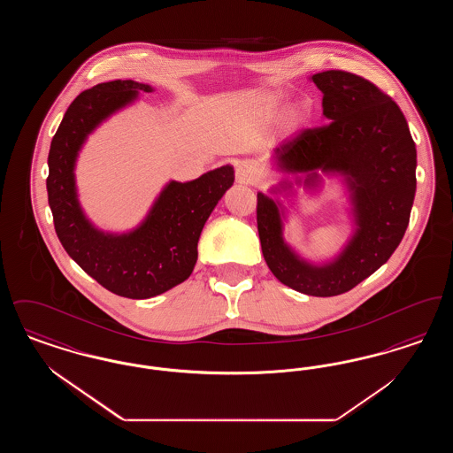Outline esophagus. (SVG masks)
Instances as JSON below:
<instances>
[{"label":"esophagus","mask_w":453,"mask_h":453,"mask_svg":"<svg viewBox=\"0 0 453 453\" xmlns=\"http://www.w3.org/2000/svg\"><path fill=\"white\" fill-rule=\"evenodd\" d=\"M236 178L237 181L242 185H255L258 181L259 176L257 168L251 163L242 161L237 165Z\"/></svg>","instance_id":"esophagus-1"}]
</instances>
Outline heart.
I'll return each mask as SVG.
<instances>
[{"label":"heart","mask_w":453,"mask_h":453,"mask_svg":"<svg viewBox=\"0 0 453 453\" xmlns=\"http://www.w3.org/2000/svg\"><path fill=\"white\" fill-rule=\"evenodd\" d=\"M305 113L301 111V110H297V111H294V115H292V122H294V126H301L305 122Z\"/></svg>","instance_id":"heart-1"}]
</instances>
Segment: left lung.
Listing matches in <instances>:
<instances>
[{
	"instance_id": "obj_1",
	"label": "left lung",
	"mask_w": 453,
	"mask_h": 453,
	"mask_svg": "<svg viewBox=\"0 0 453 453\" xmlns=\"http://www.w3.org/2000/svg\"><path fill=\"white\" fill-rule=\"evenodd\" d=\"M309 80L323 93L326 126L273 150V168L292 180L258 192L257 220L272 273L305 296L333 297L377 272L399 246L416 194V146L401 108L370 81L334 69ZM323 173L342 178L354 231L336 257L316 264L284 241L288 210L278 195L295 194L294 184L317 189Z\"/></svg>"
}]
</instances>
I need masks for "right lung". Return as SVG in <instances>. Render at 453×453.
<instances>
[{
	"mask_svg": "<svg viewBox=\"0 0 453 453\" xmlns=\"http://www.w3.org/2000/svg\"><path fill=\"white\" fill-rule=\"evenodd\" d=\"M154 88L132 80L100 83L78 95L50 142L47 195L54 227L65 253L91 279L127 299H150L187 280L196 244L219 200L234 183L231 165L192 181L170 180L146 217L130 231L108 233L88 219L78 196L76 161L85 142L105 120Z\"/></svg>",
	"mask_w": 453,
	"mask_h": 453,
	"instance_id": "add662e5",
	"label": "right lung"
}]
</instances>
